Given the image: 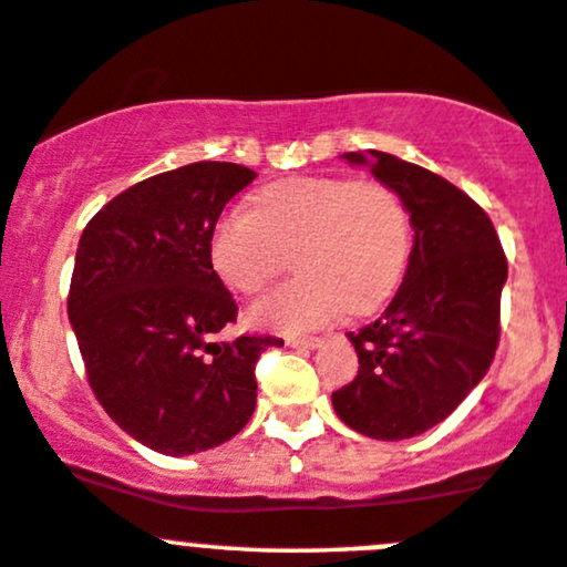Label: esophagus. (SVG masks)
<instances>
[{"label": "esophagus", "mask_w": 567, "mask_h": 567, "mask_svg": "<svg viewBox=\"0 0 567 567\" xmlns=\"http://www.w3.org/2000/svg\"><path fill=\"white\" fill-rule=\"evenodd\" d=\"M288 344L296 347V350H315L320 344V336H290Z\"/></svg>", "instance_id": "34e87169"}]
</instances>
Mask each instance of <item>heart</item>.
Wrapping results in <instances>:
<instances>
[{"instance_id": "heart-1", "label": "heart", "mask_w": 567, "mask_h": 567, "mask_svg": "<svg viewBox=\"0 0 567 567\" xmlns=\"http://www.w3.org/2000/svg\"><path fill=\"white\" fill-rule=\"evenodd\" d=\"M412 220L403 198L379 179L307 174L266 185L252 209L223 215L213 231V266L241 296H258L288 269L301 271L260 298L250 320L301 331L388 301L406 269Z\"/></svg>"}]
</instances>
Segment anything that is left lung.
Listing matches in <instances>:
<instances>
[{"instance_id": "8db88e82", "label": "left lung", "mask_w": 567, "mask_h": 567, "mask_svg": "<svg viewBox=\"0 0 567 567\" xmlns=\"http://www.w3.org/2000/svg\"><path fill=\"white\" fill-rule=\"evenodd\" d=\"M403 198L414 228L390 307L350 333L358 374L333 393L352 431L401 441L431 431L482 382L501 341L506 252L489 215L450 179L382 151L344 153Z\"/></svg>"}]
</instances>
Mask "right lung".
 Segmentation results:
<instances>
[{
    "label": "right lung",
    "instance_id": "obj_1",
    "mask_svg": "<svg viewBox=\"0 0 567 567\" xmlns=\"http://www.w3.org/2000/svg\"><path fill=\"white\" fill-rule=\"evenodd\" d=\"M252 179L223 161L161 172L117 193L80 236L66 312L85 377L104 412L164 455L234 439L255 412L260 352L282 344L215 341L239 307L209 245L223 207Z\"/></svg>",
    "mask_w": 567,
    "mask_h": 567
}]
</instances>
